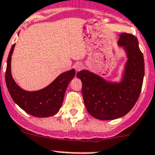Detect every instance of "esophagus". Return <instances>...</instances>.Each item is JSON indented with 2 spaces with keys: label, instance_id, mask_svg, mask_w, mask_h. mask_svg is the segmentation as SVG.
<instances>
[{
  "label": "esophagus",
  "instance_id": "esophagus-1",
  "mask_svg": "<svg viewBox=\"0 0 155 155\" xmlns=\"http://www.w3.org/2000/svg\"><path fill=\"white\" fill-rule=\"evenodd\" d=\"M83 69V65L82 63H80V62L76 63V65H75V69H76V72H79V71L82 70Z\"/></svg>",
  "mask_w": 155,
  "mask_h": 155
}]
</instances>
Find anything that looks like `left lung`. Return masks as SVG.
<instances>
[{"label": "left lung", "instance_id": "left-lung-1", "mask_svg": "<svg viewBox=\"0 0 155 155\" xmlns=\"http://www.w3.org/2000/svg\"><path fill=\"white\" fill-rule=\"evenodd\" d=\"M118 45L124 48L128 58L120 83L107 82L88 70L76 74L83 83L86 110L93 117L103 120L126 115L138 100L143 84L144 61L137 38L124 32L120 35Z\"/></svg>", "mask_w": 155, "mask_h": 155}]
</instances>
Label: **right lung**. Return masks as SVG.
Listing matches in <instances>:
<instances>
[{
  "label": "right lung",
  "instance_id": "right-lung-1",
  "mask_svg": "<svg viewBox=\"0 0 155 155\" xmlns=\"http://www.w3.org/2000/svg\"><path fill=\"white\" fill-rule=\"evenodd\" d=\"M15 44L9 52L5 72L8 92L15 103L23 110L36 117L55 115L62 107L64 95L69 82L76 75L74 69L60 74L50 85L38 91H25L16 84L11 72V61Z\"/></svg>",
  "mask_w": 155,
  "mask_h": 155
}]
</instances>
